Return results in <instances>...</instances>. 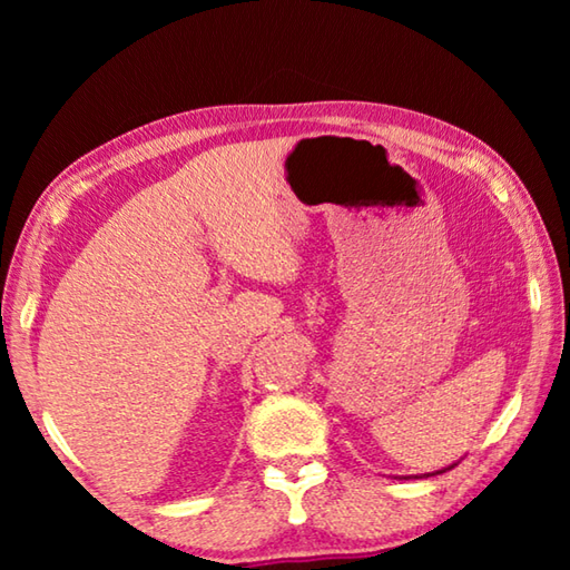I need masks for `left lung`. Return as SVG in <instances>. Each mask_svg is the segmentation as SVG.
<instances>
[{
	"mask_svg": "<svg viewBox=\"0 0 570 570\" xmlns=\"http://www.w3.org/2000/svg\"><path fill=\"white\" fill-rule=\"evenodd\" d=\"M455 465H458V462H455ZM455 465H450V468H455ZM450 468H445V470H450ZM445 470H438V472H445ZM428 475H430V472H428ZM420 478V475H417Z\"/></svg>",
	"mask_w": 570,
	"mask_h": 570,
	"instance_id": "1",
	"label": "left lung"
}]
</instances>
